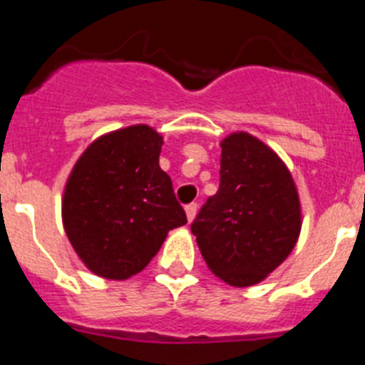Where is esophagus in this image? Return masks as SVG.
Wrapping results in <instances>:
<instances>
[{"label":"esophagus","instance_id":"1","mask_svg":"<svg viewBox=\"0 0 365 365\" xmlns=\"http://www.w3.org/2000/svg\"><path fill=\"white\" fill-rule=\"evenodd\" d=\"M185 212H186V217H188V221L192 222L193 219H195V214H197V205H195V202H190V205L185 206Z\"/></svg>","mask_w":365,"mask_h":365}]
</instances>
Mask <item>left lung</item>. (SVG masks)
<instances>
[{"label": "left lung", "instance_id": "8db88e82", "mask_svg": "<svg viewBox=\"0 0 365 365\" xmlns=\"http://www.w3.org/2000/svg\"><path fill=\"white\" fill-rule=\"evenodd\" d=\"M221 182L192 232L212 272L250 287L278 269L302 230L298 190L289 168L265 143L237 131L221 140Z\"/></svg>", "mask_w": 365, "mask_h": 365}]
</instances>
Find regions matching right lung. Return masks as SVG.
<instances>
[{
  "mask_svg": "<svg viewBox=\"0 0 365 365\" xmlns=\"http://www.w3.org/2000/svg\"><path fill=\"white\" fill-rule=\"evenodd\" d=\"M163 137L146 124L98 137L74 164L62 199L66 234L83 265L128 279L186 225L172 179L159 166Z\"/></svg>",
  "mask_w": 365,
  "mask_h": 365,
  "instance_id": "add662e5",
  "label": "right lung"
}]
</instances>
